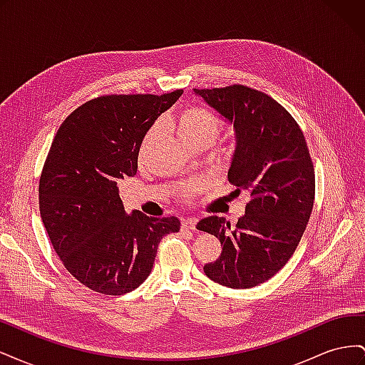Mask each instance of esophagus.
Here are the masks:
<instances>
[{
	"mask_svg": "<svg viewBox=\"0 0 365 365\" xmlns=\"http://www.w3.org/2000/svg\"><path fill=\"white\" fill-rule=\"evenodd\" d=\"M182 228H187V230H195L196 228V224H197V219L196 217H187V219H182Z\"/></svg>",
	"mask_w": 365,
	"mask_h": 365,
	"instance_id": "esophagus-1",
	"label": "esophagus"
}]
</instances>
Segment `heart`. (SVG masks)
Wrapping results in <instances>:
<instances>
[{
  "instance_id": "heart-1",
  "label": "heart",
  "mask_w": 365,
  "mask_h": 365,
  "mask_svg": "<svg viewBox=\"0 0 365 365\" xmlns=\"http://www.w3.org/2000/svg\"><path fill=\"white\" fill-rule=\"evenodd\" d=\"M160 130L158 125H153L143 140L141 146H140V157L145 155V152L148 150V146L150 145V141L153 137L157 135V132ZM176 130H178L180 137L192 145V143L197 140H215L219 132L222 130V120H220L217 115L213 113L207 111L205 108L201 106H187L176 117ZM201 184L200 182H189L184 184L180 189V196L182 200H189L190 196H193L197 190H200Z\"/></svg>"
}]
</instances>
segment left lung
<instances>
[{
  "label": "left lung",
  "instance_id": "obj_1",
  "mask_svg": "<svg viewBox=\"0 0 365 365\" xmlns=\"http://www.w3.org/2000/svg\"><path fill=\"white\" fill-rule=\"evenodd\" d=\"M195 93L233 123L236 150L228 181L250 195L235 227L219 216L197 222V230L222 245L204 272L228 288H254L284 267L304 233L315 200L314 164L300 126L268 94L245 85Z\"/></svg>",
  "mask_w": 365,
  "mask_h": 365
}]
</instances>
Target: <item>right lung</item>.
Returning a JSON list of instances; mask_svg holds the SVG:
<instances>
[{
	"mask_svg": "<svg viewBox=\"0 0 365 365\" xmlns=\"http://www.w3.org/2000/svg\"><path fill=\"white\" fill-rule=\"evenodd\" d=\"M181 94L101 96L76 108L53 138L39 180L41 217L63 267L91 291L138 288L160 240L180 231L175 216L126 215L117 181L137 173L146 132Z\"/></svg>",
	"mask_w": 365,
	"mask_h": 365,
	"instance_id": "right-lung-1",
	"label": "right lung"
}]
</instances>
